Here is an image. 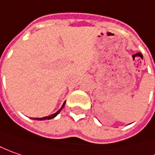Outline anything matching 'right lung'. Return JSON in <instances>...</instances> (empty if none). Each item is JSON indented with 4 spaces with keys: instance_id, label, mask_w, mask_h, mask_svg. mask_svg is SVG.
<instances>
[{
    "instance_id": "right-lung-1",
    "label": "right lung",
    "mask_w": 155,
    "mask_h": 155,
    "mask_svg": "<svg viewBox=\"0 0 155 155\" xmlns=\"http://www.w3.org/2000/svg\"><path fill=\"white\" fill-rule=\"evenodd\" d=\"M65 103H66V102H64V103H63L62 106L61 107V109L59 110H57L56 113H54V114L51 115V116H49V117H42V118H33V119H38V120H45V119H51V118H54V117H56V115L58 114V113H59V112L61 111V110H62V108L64 107V105H65Z\"/></svg>"
}]
</instances>
